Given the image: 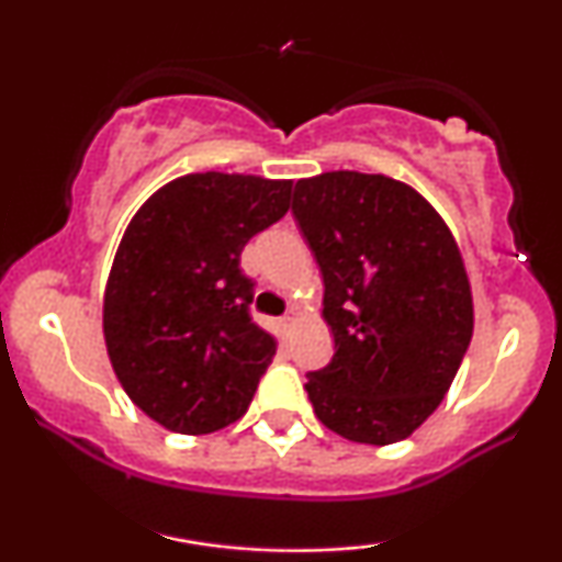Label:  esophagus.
Returning <instances> with one entry per match:
<instances>
[{
	"label": "esophagus",
	"instance_id": "obj_1",
	"mask_svg": "<svg viewBox=\"0 0 562 562\" xmlns=\"http://www.w3.org/2000/svg\"><path fill=\"white\" fill-rule=\"evenodd\" d=\"M295 319H299V317H295V312H288L285 317H282V327H285V330H290V327L295 325Z\"/></svg>",
	"mask_w": 562,
	"mask_h": 562
}]
</instances>
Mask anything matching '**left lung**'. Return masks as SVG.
I'll return each instance as SVG.
<instances>
[{
  "label": "left lung",
  "instance_id": "left-lung-1",
  "mask_svg": "<svg viewBox=\"0 0 562 562\" xmlns=\"http://www.w3.org/2000/svg\"><path fill=\"white\" fill-rule=\"evenodd\" d=\"M293 216L319 263L330 364L308 372L322 425L385 447L436 412L473 338L460 248L434 205L383 173L299 179Z\"/></svg>",
  "mask_w": 562,
  "mask_h": 562
}]
</instances>
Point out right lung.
<instances>
[{"instance_id": "obj_1", "label": "right lung", "mask_w": 562, "mask_h": 562, "mask_svg": "<svg viewBox=\"0 0 562 562\" xmlns=\"http://www.w3.org/2000/svg\"><path fill=\"white\" fill-rule=\"evenodd\" d=\"M285 179L187 173L134 214L115 250L102 330L115 378L173 434L240 420L272 364L274 338L250 317L245 243L290 209Z\"/></svg>"}]
</instances>
